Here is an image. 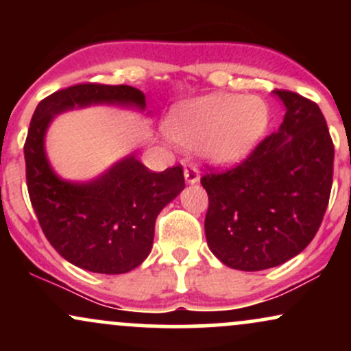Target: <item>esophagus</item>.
<instances>
[{"label":"esophagus","mask_w":351,"mask_h":351,"mask_svg":"<svg viewBox=\"0 0 351 351\" xmlns=\"http://www.w3.org/2000/svg\"><path fill=\"white\" fill-rule=\"evenodd\" d=\"M184 180L188 181V183H198L199 181V170L196 165L193 163H186L184 165Z\"/></svg>","instance_id":"esophagus-1"}]
</instances>
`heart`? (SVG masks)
<instances>
[{"mask_svg":"<svg viewBox=\"0 0 351 351\" xmlns=\"http://www.w3.org/2000/svg\"><path fill=\"white\" fill-rule=\"evenodd\" d=\"M267 104L239 94H209L181 102L167 120V134L183 147H198L216 163L243 160L269 127Z\"/></svg>","mask_w":351,"mask_h":351,"instance_id":"obj_1","label":"heart"}]
</instances>
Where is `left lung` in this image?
Here are the masks:
<instances>
[{
    "instance_id": "left-lung-1",
    "label": "left lung",
    "mask_w": 351,
    "mask_h": 351,
    "mask_svg": "<svg viewBox=\"0 0 351 351\" xmlns=\"http://www.w3.org/2000/svg\"><path fill=\"white\" fill-rule=\"evenodd\" d=\"M279 132L265 136L247 158L201 176L209 206L208 245L237 271H264L292 259L317 234L333 180V148L327 122L312 100L291 90Z\"/></svg>"
}]
</instances>
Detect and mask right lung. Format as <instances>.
Returning a JSON list of instances; mask_svg holds the SVG:
<instances>
[{
	"label": "right lung",
	"mask_w": 351,
	"mask_h": 351,
	"mask_svg": "<svg viewBox=\"0 0 351 351\" xmlns=\"http://www.w3.org/2000/svg\"><path fill=\"white\" fill-rule=\"evenodd\" d=\"M90 104L145 108V94L86 82L43 99L24 143L27 193L44 236L64 259L90 272L125 274L150 254L156 216L184 188L183 168L155 173L132 155L90 183L59 180L44 153L47 125L60 112Z\"/></svg>",
	"instance_id": "1"
}]
</instances>
